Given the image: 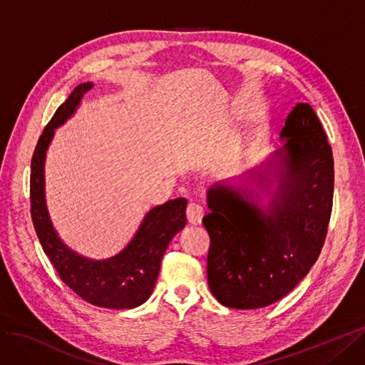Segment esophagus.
<instances>
[{
	"label": "esophagus",
	"mask_w": 365,
	"mask_h": 365,
	"mask_svg": "<svg viewBox=\"0 0 365 365\" xmlns=\"http://www.w3.org/2000/svg\"><path fill=\"white\" fill-rule=\"evenodd\" d=\"M186 217H187V221H190L191 225H200L201 220H203V217H205V210L200 205L190 203V205H187V209H186Z\"/></svg>",
	"instance_id": "1"
}]
</instances>
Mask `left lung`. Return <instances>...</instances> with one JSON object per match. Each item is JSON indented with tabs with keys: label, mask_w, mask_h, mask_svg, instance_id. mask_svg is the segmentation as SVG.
Here are the masks:
<instances>
[{
	"label": "left lung",
	"mask_w": 365,
	"mask_h": 365,
	"mask_svg": "<svg viewBox=\"0 0 365 365\" xmlns=\"http://www.w3.org/2000/svg\"><path fill=\"white\" fill-rule=\"evenodd\" d=\"M279 140L262 164L207 190V282L228 308H263L284 298L327 237L334 158L313 108L296 103Z\"/></svg>",
	"instance_id": "8db88e82"
}]
</instances>
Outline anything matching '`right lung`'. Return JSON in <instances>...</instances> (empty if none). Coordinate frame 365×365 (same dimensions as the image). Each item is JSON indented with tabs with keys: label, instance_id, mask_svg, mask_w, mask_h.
<instances>
[{
	"label": "right lung",
	"instance_id": "1",
	"mask_svg": "<svg viewBox=\"0 0 365 365\" xmlns=\"http://www.w3.org/2000/svg\"><path fill=\"white\" fill-rule=\"evenodd\" d=\"M93 87V83L76 86L40 135L31 159V218L40 245L66 286L96 307L130 309L150 298L162 257L171 239L186 225L187 201L175 198L152 207L128 245L113 257L90 259L64 244L46 206L45 160L56 129L76 113L84 94Z\"/></svg>",
	"mask_w": 365,
	"mask_h": 365
}]
</instances>
